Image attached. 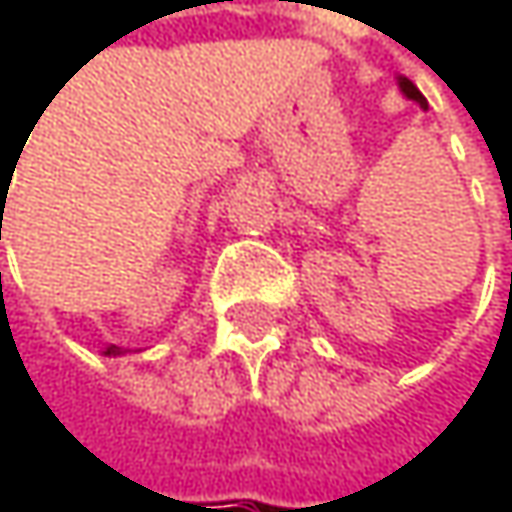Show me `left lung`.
<instances>
[{
  "instance_id": "obj_1",
  "label": "left lung",
  "mask_w": 512,
  "mask_h": 512,
  "mask_svg": "<svg viewBox=\"0 0 512 512\" xmlns=\"http://www.w3.org/2000/svg\"><path fill=\"white\" fill-rule=\"evenodd\" d=\"M400 88H403V94H406V97L418 100V103H421V106L427 109V100H424V94H421V91L415 88V82H409V79H400Z\"/></svg>"
}]
</instances>
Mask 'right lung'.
Returning a JSON list of instances; mask_svg holds the SVG:
<instances>
[{"mask_svg": "<svg viewBox=\"0 0 512 512\" xmlns=\"http://www.w3.org/2000/svg\"><path fill=\"white\" fill-rule=\"evenodd\" d=\"M106 356H121V347H115V344H109L106 350H103Z\"/></svg>", "mask_w": 512, "mask_h": 512, "instance_id": "right-lung-1", "label": "right lung"}]
</instances>
